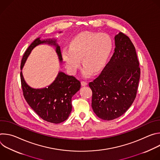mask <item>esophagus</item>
Wrapping results in <instances>:
<instances>
[{
  "label": "esophagus",
  "mask_w": 160,
  "mask_h": 160,
  "mask_svg": "<svg viewBox=\"0 0 160 160\" xmlns=\"http://www.w3.org/2000/svg\"><path fill=\"white\" fill-rule=\"evenodd\" d=\"M81 85L82 86H85L87 85V82H85V81H82L81 82Z\"/></svg>",
  "instance_id": "1"
}]
</instances>
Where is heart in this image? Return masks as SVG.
Returning <instances> with one entry per match:
<instances>
[{"label":"heart","instance_id":"b5f03b06","mask_svg":"<svg viewBox=\"0 0 160 160\" xmlns=\"http://www.w3.org/2000/svg\"><path fill=\"white\" fill-rule=\"evenodd\" d=\"M113 43L109 35L90 31H84L75 35L70 42V48L62 49V58L68 70L75 74L81 65L84 66L82 75L90 77L93 71H100L112 51Z\"/></svg>","mask_w":160,"mask_h":160}]
</instances>
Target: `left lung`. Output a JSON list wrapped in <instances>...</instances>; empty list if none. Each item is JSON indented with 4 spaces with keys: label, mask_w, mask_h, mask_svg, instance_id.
I'll use <instances>...</instances> for the list:
<instances>
[{
    "label": "left lung",
    "mask_w": 160,
    "mask_h": 160,
    "mask_svg": "<svg viewBox=\"0 0 160 160\" xmlns=\"http://www.w3.org/2000/svg\"><path fill=\"white\" fill-rule=\"evenodd\" d=\"M115 52L100 75L88 83L92 91V108L104 120L117 118L134 101L141 69L130 39L120 32L115 36Z\"/></svg>",
    "instance_id": "left-lung-1"
}]
</instances>
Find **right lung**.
Listing matches in <instances>:
<instances>
[{
  "label": "right lung",
  "mask_w": 160,
  "mask_h": 160,
  "mask_svg": "<svg viewBox=\"0 0 160 160\" xmlns=\"http://www.w3.org/2000/svg\"><path fill=\"white\" fill-rule=\"evenodd\" d=\"M56 40H40L35 39L28 48L22 56L21 70L32 49L37 45L48 43L56 47V52L62 61L60 47ZM21 87L24 98L29 106L43 120L53 123H60L69 117L72 109V97L80 88V82L73 76L59 72L56 80L48 88L35 89L25 82L22 72L20 73Z\"/></svg>",
  "instance_id": "add662e5"
}]
</instances>
